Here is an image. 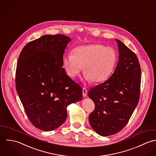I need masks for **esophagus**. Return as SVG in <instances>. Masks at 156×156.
<instances>
[{"mask_svg": "<svg viewBox=\"0 0 156 156\" xmlns=\"http://www.w3.org/2000/svg\"><path fill=\"white\" fill-rule=\"evenodd\" d=\"M87 90H86V88H83V96L86 97L87 96Z\"/></svg>", "mask_w": 156, "mask_h": 156, "instance_id": "esophagus-1", "label": "esophagus"}]
</instances>
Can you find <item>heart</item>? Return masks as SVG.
Here are the masks:
<instances>
[{
    "label": "heart",
    "mask_w": 156,
    "mask_h": 156,
    "mask_svg": "<svg viewBox=\"0 0 156 156\" xmlns=\"http://www.w3.org/2000/svg\"><path fill=\"white\" fill-rule=\"evenodd\" d=\"M63 62L69 76L75 78L83 67L86 81L101 83L113 72L117 62V54L111 47L93 44L75 48L73 55H66Z\"/></svg>",
    "instance_id": "heart-1"
}]
</instances>
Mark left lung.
Instances as JSON below:
<instances>
[{
	"instance_id": "1",
	"label": "left lung",
	"mask_w": 156,
	"mask_h": 156,
	"mask_svg": "<svg viewBox=\"0 0 156 156\" xmlns=\"http://www.w3.org/2000/svg\"><path fill=\"white\" fill-rule=\"evenodd\" d=\"M119 61L113 75L88 92L95 108L89 118L90 126L102 136L115 134L127 124L140 96L141 69L136 55L120 40Z\"/></svg>"
}]
</instances>
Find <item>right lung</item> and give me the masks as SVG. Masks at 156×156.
<instances>
[{
    "label": "right lung",
    "instance_id": "obj_1",
    "mask_svg": "<svg viewBox=\"0 0 156 156\" xmlns=\"http://www.w3.org/2000/svg\"><path fill=\"white\" fill-rule=\"evenodd\" d=\"M70 40L61 34L44 35L26 44L18 58L17 92L32 124L43 131L61 126L67 107L83 99L82 88L62 67Z\"/></svg>",
    "mask_w": 156,
    "mask_h": 156
}]
</instances>
